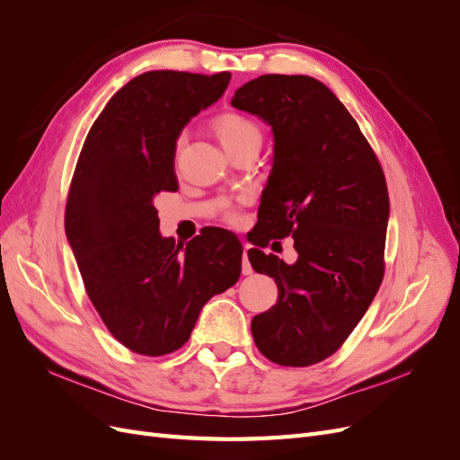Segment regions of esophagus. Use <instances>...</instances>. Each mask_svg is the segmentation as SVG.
I'll use <instances>...</instances> for the list:
<instances>
[{
  "instance_id": "esophagus-1",
  "label": "esophagus",
  "mask_w": 460,
  "mask_h": 460,
  "mask_svg": "<svg viewBox=\"0 0 460 460\" xmlns=\"http://www.w3.org/2000/svg\"><path fill=\"white\" fill-rule=\"evenodd\" d=\"M242 274H243V276L253 274V267H252V262H249V259H247V245H245V249H243V259H242Z\"/></svg>"
}]
</instances>
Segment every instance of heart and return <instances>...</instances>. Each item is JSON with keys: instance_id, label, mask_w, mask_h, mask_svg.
Wrapping results in <instances>:
<instances>
[{"instance_id": "1", "label": "heart", "mask_w": 460, "mask_h": 460, "mask_svg": "<svg viewBox=\"0 0 460 460\" xmlns=\"http://www.w3.org/2000/svg\"><path fill=\"white\" fill-rule=\"evenodd\" d=\"M213 130L218 136L220 144L226 147V151H232L252 140H261V130L257 124L245 115L235 113V111H226V113L218 115L213 120ZM226 220L235 222L238 220V215H235L232 208H228Z\"/></svg>"}]
</instances>
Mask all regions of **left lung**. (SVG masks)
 I'll list each match as a JSON object with an SVG mask.
<instances>
[{
  "mask_svg": "<svg viewBox=\"0 0 460 460\" xmlns=\"http://www.w3.org/2000/svg\"><path fill=\"white\" fill-rule=\"evenodd\" d=\"M269 122L274 163L262 191L253 269L274 278L278 301L252 320L257 349L282 367H311L336 353L384 278L389 217L385 176L349 111L323 82L262 75L232 97ZM295 238L286 265L259 246Z\"/></svg>",
  "mask_w": 460,
  "mask_h": 460,
  "instance_id": "obj_1",
  "label": "left lung"
}]
</instances>
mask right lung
<instances>
[{
    "label": "right lung",
    "instance_id": "add662e5",
    "mask_svg": "<svg viewBox=\"0 0 460 460\" xmlns=\"http://www.w3.org/2000/svg\"><path fill=\"white\" fill-rule=\"evenodd\" d=\"M230 73L149 71L111 97L82 146L65 232L103 324L127 349H180L203 305L238 282L242 243L208 228L186 247L159 234L157 193L176 191V140L225 93Z\"/></svg>",
    "mask_w": 460,
    "mask_h": 460
}]
</instances>
